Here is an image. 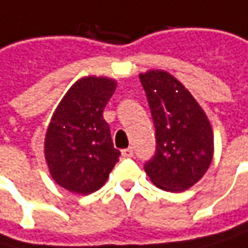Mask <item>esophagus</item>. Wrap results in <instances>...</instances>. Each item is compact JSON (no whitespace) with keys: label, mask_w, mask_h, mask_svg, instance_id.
Instances as JSON below:
<instances>
[{"label":"esophagus","mask_w":248,"mask_h":248,"mask_svg":"<svg viewBox=\"0 0 248 248\" xmlns=\"http://www.w3.org/2000/svg\"><path fill=\"white\" fill-rule=\"evenodd\" d=\"M122 156L124 157H133V149L132 147H127L122 150Z\"/></svg>","instance_id":"esophagus-1"}]
</instances>
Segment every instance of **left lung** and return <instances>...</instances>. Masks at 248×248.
Instances as JSON below:
<instances>
[{
	"instance_id": "obj_1",
	"label": "left lung",
	"mask_w": 248,
	"mask_h": 248,
	"mask_svg": "<svg viewBox=\"0 0 248 248\" xmlns=\"http://www.w3.org/2000/svg\"><path fill=\"white\" fill-rule=\"evenodd\" d=\"M139 78L156 129V153L145 163V171L162 190H187L212 163V124L190 92L170 74L152 69Z\"/></svg>"
}]
</instances>
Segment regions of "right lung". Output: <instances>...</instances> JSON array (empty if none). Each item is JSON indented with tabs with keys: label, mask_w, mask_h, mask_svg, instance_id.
<instances>
[{
	"label": "right lung",
	"mask_w": 248,
	"mask_h": 248,
	"mask_svg": "<svg viewBox=\"0 0 248 248\" xmlns=\"http://www.w3.org/2000/svg\"><path fill=\"white\" fill-rule=\"evenodd\" d=\"M116 80L85 77L77 80L55 109L45 136V160L58 185L78 194L101 189L119 160L103 109Z\"/></svg>",
	"instance_id": "right-lung-1"
}]
</instances>
